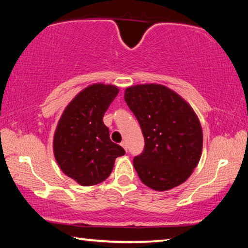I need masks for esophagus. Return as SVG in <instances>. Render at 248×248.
Segmentation results:
<instances>
[{
	"mask_svg": "<svg viewBox=\"0 0 248 248\" xmlns=\"http://www.w3.org/2000/svg\"><path fill=\"white\" fill-rule=\"evenodd\" d=\"M120 145L121 146H123V148L125 150V151H127L128 150V148H127V142H125V141H123V142H121V143H120Z\"/></svg>",
	"mask_w": 248,
	"mask_h": 248,
	"instance_id": "obj_1",
	"label": "esophagus"
}]
</instances>
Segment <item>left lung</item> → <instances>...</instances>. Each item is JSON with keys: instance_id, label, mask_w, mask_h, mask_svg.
Instances as JSON below:
<instances>
[{"instance_id": "obj_1", "label": "left lung", "mask_w": 248, "mask_h": 248, "mask_svg": "<svg viewBox=\"0 0 248 248\" xmlns=\"http://www.w3.org/2000/svg\"><path fill=\"white\" fill-rule=\"evenodd\" d=\"M124 100L143 133V153L133 159L141 182L166 191L190 177L202 153V128L192 107L161 84H139L124 91Z\"/></svg>"}]
</instances>
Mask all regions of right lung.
I'll return each instance as SVG.
<instances>
[{
    "label": "right lung",
    "mask_w": 248,
    "mask_h": 248,
    "mask_svg": "<svg viewBox=\"0 0 248 248\" xmlns=\"http://www.w3.org/2000/svg\"><path fill=\"white\" fill-rule=\"evenodd\" d=\"M119 93L112 84L95 83L68 104L53 134V154L61 170L81 186L104 182L125 153L109 138L104 114Z\"/></svg>",
    "instance_id": "right-lung-1"
}]
</instances>
